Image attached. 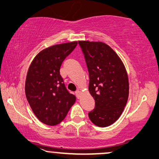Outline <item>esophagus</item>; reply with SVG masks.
<instances>
[{"label": "esophagus", "instance_id": "34e87169", "mask_svg": "<svg viewBox=\"0 0 159 159\" xmlns=\"http://www.w3.org/2000/svg\"><path fill=\"white\" fill-rule=\"evenodd\" d=\"M75 94H76V97L80 98V96L81 95V91H79V90H77V91H76L75 92Z\"/></svg>", "mask_w": 159, "mask_h": 159}]
</instances>
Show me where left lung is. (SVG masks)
<instances>
[{"instance_id": "obj_1", "label": "left lung", "mask_w": 159, "mask_h": 159, "mask_svg": "<svg viewBox=\"0 0 159 159\" xmlns=\"http://www.w3.org/2000/svg\"><path fill=\"white\" fill-rule=\"evenodd\" d=\"M89 73L90 93L95 107L89 113L92 122L105 127L119 118L129 95L128 76L122 61L102 42L79 41Z\"/></svg>"}]
</instances>
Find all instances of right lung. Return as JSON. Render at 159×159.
I'll return each mask as SVG.
<instances>
[{
    "instance_id": "add662e5",
    "label": "right lung",
    "mask_w": 159,
    "mask_h": 159,
    "mask_svg": "<svg viewBox=\"0 0 159 159\" xmlns=\"http://www.w3.org/2000/svg\"><path fill=\"white\" fill-rule=\"evenodd\" d=\"M76 45L74 41L45 48L29 68L25 84L26 99L37 118L47 125L61 122L76 101L75 96L66 89L60 69Z\"/></svg>"
}]
</instances>
